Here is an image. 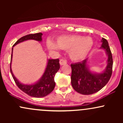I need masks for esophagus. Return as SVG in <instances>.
Listing matches in <instances>:
<instances>
[{"label":"esophagus","mask_w":123,"mask_h":123,"mask_svg":"<svg viewBox=\"0 0 123 123\" xmlns=\"http://www.w3.org/2000/svg\"><path fill=\"white\" fill-rule=\"evenodd\" d=\"M60 63L61 65H65L67 63L66 62V61L65 60H63V59H61L60 61Z\"/></svg>","instance_id":"obj_1"}]
</instances>
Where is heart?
I'll return each mask as SVG.
<instances>
[{
    "label": "heart",
    "mask_w": 123,
    "mask_h": 123,
    "mask_svg": "<svg viewBox=\"0 0 123 123\" xmlns=\"http://www.w3.org/2000/svg\"><path fill=\"white\" fill-rule=\"evenodd\" d=\"M93 41L89 37L80 35L63 36L58 37L57 44L53 42L48 43V47L52 50H57L58 47L63 50H69V55L72 60L79 61L88 55L93 47Z\"/></svg>",
    "instance_id": "1"
}]
</instances>
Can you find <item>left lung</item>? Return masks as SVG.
<instances>
[{
  "instance_id": "left-lung-1",
  "label": "left lung",
  "mask_w": 123,
  "mask_h": 123,
  "mask_svg": "<svg viewBox=\"0 0 123 123\" xmlns=\"http://www.w3.org/2000/svg\"><path fill=\"white\" fill-rule=\"evenodd\" d=\"M102 49L108 55V65L101 74L91 73L87 66V58L80 62L72 63L71 83L73 89L83 95H90L101 90L108 83L112 74L113 58L108 41L102 39Z\"/></svg>"
}]
</instances>
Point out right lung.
Returning <instances> with one entry per match:
<instances>
[{
  "mask_svg": "<svg viewBox=\"0 0 123 123\" xmlns=\"http://www.w3.org/2000/svg\"><path fill=\"white\" fill-rule=\"evenodd\" d=\"M42 35L43 34L42 33L27 35L18 39L14 43L12 47H14L17 44L21 43V42L27 40H31V39L41 42L42 40ZM12 50H13V48H12V57H11L10 67V72L12 73V78H13L15 84L18 86V88L28 95L31 96V97H35V98H42V97H44L50 94L53 91L55 86V83L54 81L55 75L56 73L58 71L60 68L59 59L49 60L44 73L41 79L38 82L34 84H32V85H24V84H21V83L18 81V80L15 78L14 75L12 72V68H11V62H12Z\"/></svg>",
  "mask_w": 123,
  "mask_h": 123,
  "instance_id": "right-lung-1",
  "label": "right lung"
}]
</instances>
